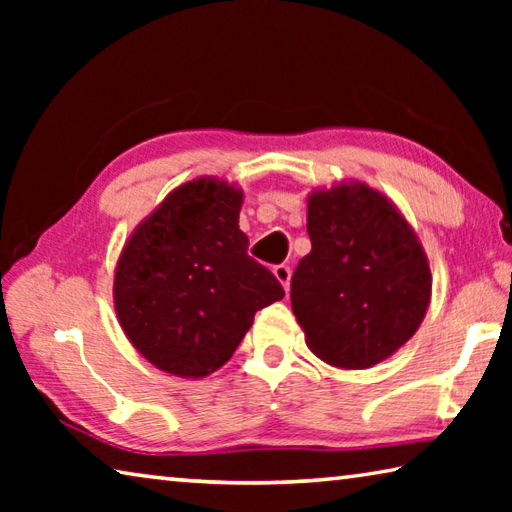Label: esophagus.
Returning a JSON list of instances; mask_svg holds the SVG:
<instances>
[{
  "mask_svg": "<svg viewBox=\"0 0 512 512\" xmlns=\"http://www.w3.org/2000/svg\"><path fill=\"white\" fill-rule=\"evenodd\" d=\"M273 273L277 280H280V284L284 287V291H289V282H291V266L287 264H277L273 266Z\"/></svg>",
  "mask_w": 512,
  "mask_h": 512,
  "instance_id": "1",
  "label": "esophagus"
}]
</instances>
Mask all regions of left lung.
Segmentation results:
<instances>
[{"instance_id":"obj_1","label":"left lung","mask_w":512,"mask_h":512,"mask_svg":"<svg viewBox=\"0 0 512 512\" xmlns=\"http://www.w3.org/2000/svg\"><path fill=\"white\" fill-rule=\"evenodd\" d=\"M311 253L291 275V307L309 350L336 368L361 370L404 345L429 307L431 271L395 205L366 185L314 192Z\"/></svg>"}]
</instances>
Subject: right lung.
Segmentation results:
<instances>
[{
    "mask_svg": "<svg viewBox=\"0 0 512 512\" xmlns=\"http://www.w3.org/2000/svg\"><path fill=\"white\" fill-rule=\"evenodd\" d=\"M241 192L192 180L128 239L115 271V309L131 343L155 368L205 377L239 348L282 284L248 255Z\"/></svg>",
    "mask_w": 512,
    "mask_h": 512,
    "instance_id": "right-lung-1",
    "label": "right lung"
}]
</instances>
